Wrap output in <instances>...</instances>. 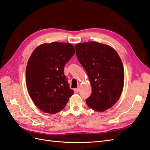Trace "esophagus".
I'll return each mask as SVG.
<instances>
[{"mask_svg": "<svg viewBox=\"0 0 150 150\" xmlns=\"http://www.w3.org/2000/svg\"><path fill=\"white\" fill-rule=\"evenodd\" d=\"M74 91L75 93H78L79 91V88H76L74 89Z\"/></svg>", "mask_w": 150, "mask_h": 150, "instance_id": "1", "label": "esophagus"}]
</instances>
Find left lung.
I'll list each match as a JSON object with an SVG mask.
<instances>
[{
  "mask_svg": "<svg viewBox=\"0 0 150 150\" xmlns=\"http://www.w3.org/2000/svg\"><path fill=\"white\" fill-rule=\"evenodd\" d=\"M78 62L91 81L92 94L86 99L88 107L98 112L111 108L121 95L124 69L115 50L96 42L75 45Z\"/></svg>",
  "mask_w": 150,
  "mask_h": 150,
  "instance_id": "8db88e82",
  "label": "left lung"
}]
</instances>
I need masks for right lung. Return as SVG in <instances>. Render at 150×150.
Segmentation results:
<instances>
[{
	"label": "right lung",
	"mask_w": 150,
	"mask_h": 150,
	"mask_svg": "<svg viewBox=\"0 0 150 150\" xmlns=\"http://www.w3.org/2000/svg\"><path fill=\"white\" fill-rule=\"evenodd\" d=\"M74 53L71 44L52 42L38 46L30 56L26 85L30 97L42 111L52 114L60 112L74 94L64 67Z\"/></svg>",
	"instance_id": "1"
}]
</instances>
